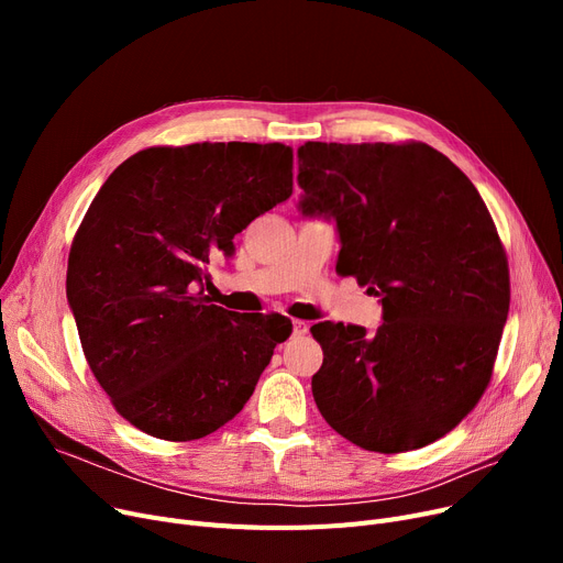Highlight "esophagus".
<instances>
[{"label":"esophagus","mask_w":563,"mask_h":563,"mask_svg":"<svg viewBox=\"0 0 563 563\" xmlns=\"http://www.w3.org/2000/svg\"><path fill=\"white\" fill-rule=\"evenodd\" d=\"M291 331H294V335H306L308 333V323L301 321V319H294L291 321Z\"/></svg>","instance_id":"1"}]
</instances>
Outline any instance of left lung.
I'll return each instance as SVG.
<instances>
[{"instance_id":"obj_1","label":"left lung","mask_w":563,"mask_h":563,"mask_svg":"<svg viewBox=\"0 0 563 563\" xmlns=\"http://www.w3.org/2000/svg\"><path fill=\"white\" fill-rule=\"evenodd\" d=\"M303 214L340 230L335 272L380 297L376 333L310 329L323 363L317 408L369 452L420 450L486 393L509 314L507 251L467 175L422 141L299 147Z\"/></svg>"}]
</instances>
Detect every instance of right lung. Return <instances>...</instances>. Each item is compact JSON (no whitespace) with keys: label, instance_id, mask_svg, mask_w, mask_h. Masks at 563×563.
I'll use <instances>...</instances> for the list:
<instances>
[{"label":"right lung","instance_id":"1","mask_svg":"<svg viewBox=\"0 0 563 563\" xmlns=\"http://www.w3.org/2000/svg\"><path fill=\"white\" fill-rule=\"evenodd\" d=\"M285 143L153 145L118 166L75 232L68 301L88 367L147 435L198 440L251 399L291 333L205 297L212 257L291 196Z\"/></svg>","mask_w":563,"mask_h":563}]
</instances>
